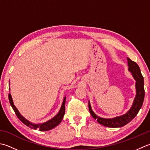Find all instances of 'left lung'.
<instances>
[{
	"label": "left lung",
	"instance_id": "left-lung-1",
	"mask_svg": "<svg viewBox=\"0 0 150 150\" xmlns=\"http://www.w3.org/2000/svg\"><path fill=\"white\" fill-rule=\"evenodd\" d=\"M127 59L129 71L131 72L134 79L136 81V96L130 109L122 116L114 117L112 118H103L96 115L93 112L92 107H91L90 103L88 101V108L91 115L95 120H97L99 124L108 127H121L127 124L137 115L143 104L145 95L144 88V77L138 64L132 61L130 58H127Z\"/></svg>",
	"mask_w": 150,
	"mask_h": 150
}]
</instances>
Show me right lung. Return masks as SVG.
<instances>
[{
  "instance_id": "1",
  "label": "right lung",
  "mask_w": 150,
  "mask_h": 150,
  "mask_svg": "<svg viewBox=\"0 0 150 150\" xmlns=\"http://www.w3.org/2000/svg\"><path fill=\"white\" fill-rule=\"evenodd\" d=\"M9 85H10V84H9ZM9 90H10V88H9ZM8 99L11 107H12L17 116L18 117V118L25 125L35 130H36L37 129H38L40 131H46L52 129L54 128L55 127H57L58 125L60 124V123L62 122V120L63 119L64 114H65V104H66V96L64 98V100L62 102V104L61 108L59 110V112H58L57 115L54 116L53 118H51V120L47 121L46 122L40 123V124H34V123L30 122V121H28V120H26L21 115V114H20L19 110H17V108L14 105V103L12 100V98H11L10 93H9L8 95Z\"/></svg>"
}]
</instances>
